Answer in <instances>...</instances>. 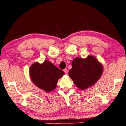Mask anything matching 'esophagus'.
Segmentation results:
<instances>
[{"mask_svg": "<svg viewBox=\"0 0 126 126\" xmlns=\"http://www.w3.org/2000/svg\"><path fill=\"white\" fill-rule=\"evenodd\" d=\"M64 73L65 74H68V70L67 69H64Z\"/></svg>", "mask_w": 126, "mask_h": 126, "instance_id": "34e87169", "label": "esophagus"}]
</instances>
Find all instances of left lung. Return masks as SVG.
I'll return each mask as SVG.
<instances>
[{
	"instance_id": "obj_1",
	"label": "left lung",
	"mask_w": 126,
	"mask_h": 126,
	"mask_svg": "<svg viewBox=\"0 0 126 126\" xmlns=\"http://www.w3.org/2000/svg\"><path fill=\"white\" fill-rule=\"evenodd\" d=\"M102 65L94 57L89 56L86 59L74 58L69 75L74 83L81 90L93 85L101 77Z\"/></svg>"
}]
</instances>
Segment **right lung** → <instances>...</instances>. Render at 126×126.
Returning a JSON list of instances; mask_svg holds the SVG:
<instances>
[{"mask_svg":"<svg viewBox=\"0 0 126 126\" xmlns=\"http://www.w3.org/2000/svg\"><path fill=\"white\" fill-rule=\"evenodd\" d=\"M30 74L32 81L36 86L49 92L56 88L58 79L64 73L48 61H45L42 64H33L30 68Z\"/></svg>","mask_w":126,"mask_h":126,"instance_id":"1","label":"right lung"}]
</instances>
